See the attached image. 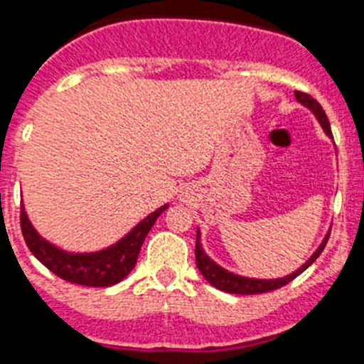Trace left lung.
Segmentation results:
<instances>
[{"label":"left lung","mask_w":364,"mask_h":364,"mask_svg":"<svg viewBox=\"0 0 364 364\" xmlns=\"http://www.w3.org/2000/svg\"><path fill=\"white\" fill-rule=\"evenodd\" d=\"M294 96L301 105L307 107V109L316 116V120H318L320 125H322L323 133H326L329 139H333L331 127H329V120H328V116H326V112H323L322 105H320L316 100H313L309 94L298 92V90H296ZM328 239H329V231L328 235L323 237L322 244L316 248V252H314L313 255H311V257L307 259L300 268H298V270L289 274V276L277 277V279H257V277H244V276H239V274H233V272L225 270V268L220 267L218 262L213 261V259L205 253L203 246H201V233H200V229H198L196 231V267L198 270L201 272V276L205 277L210 285L220 289V291L229 292V294H261V292H270V291H276V289H281V287L287 285V283H291L294 277L300 276L301 272L307 270V268H309L316 259H318L320 253L323 252L326 244H328Z\"/></svg>","instance_id":"8db88e82"}]
</instances>
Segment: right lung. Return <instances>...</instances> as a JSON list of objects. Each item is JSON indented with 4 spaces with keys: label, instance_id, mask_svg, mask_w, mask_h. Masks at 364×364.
<instances>
[{
    "label": "right lung",
    "instance_id": "obj_1",
    "mask_svg": "<svg viewBox=\"0 0 364 364\" xmlns=\"http://www.w3.org/2000/svg\"><path fill=\"white\" fill-rule=\"evenodd\" d=\"M164 209H168V203L159 207L144 220H140L139 224L125 237H122L118 242L103 250H97V252L85 253L66 252V250L55 246L50 240H46L31 224L23 205L20 210V224L27 248L31 250L33 255L46 268H50L55 276L63 277L64 281H70V283H75V285L111 287L120 283L135 268L136 257H139L146 235L149 233V229L154 228L155 220L161 216Z\"/></svg>",
    "mask_w": 364,
    "mask_h": 364
}]
</instances>
